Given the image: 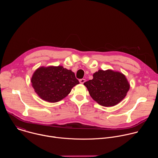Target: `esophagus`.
Wrapping results in <instances>:
<instances>
[{
    "label": "esophagus",
    "instance_id": "1",
    "mask_svg": "<svg viewBox=\"0 0 158 158\" xmlns=\"http://www.w3.org/2000/svg\"><path fill=\"white\" fill-rule=\"evenodd\" d=\"M85 82V79H79V82H80L81 84H84Z\"/></svg>",
    "mask_w": 158,
    "mask_h": 158
}]
</instances>
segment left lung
I'll return each instance as SVG.
<instances>
[{
  "label": "left lung",
  "instance_id": "left-lung-1",
  "mask_svg": "<svg viewBox=\"0 0 158 158\" xmlns=\"http://www.w3.org/2000/svg\"><path fill=\"white\" fill-rule=\"evenodd\" d=\"M90 96L99 104L114 106L126 96L130 85L126 76L110 69L99 70L93 74V79L84 82Z\"/></svg>",
  "mask_w": 158,
  "mask_h": 158
}]
</instances>
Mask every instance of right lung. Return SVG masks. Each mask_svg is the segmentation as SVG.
<instances>
[{
    "label": "right lung",
    "instance_id": "right-lung-1",
    "mask_svg": "<svg viewBox=\"0 0 158 158\" xmlns=\"http://www.w3.org/2000/svg\"><path fill=\"white\" fill-rule=\"evenodd\" d=\"M31 82L37 95L49 102L62 100L79 84L74 73L61 65L39 67L32 75Z\"/></svg>",
    "mask_w": 158,
    "mask_h": 158
}]
</instances>
